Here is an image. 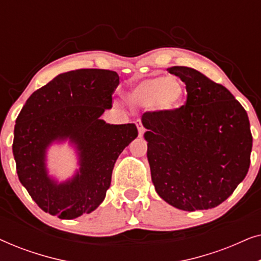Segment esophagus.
I'll return each instance as SVG.
<instances>
[{
    "label": "esophagus",
    "instance_id": "esophagus-1",
    "mask_svg": "<svg viewBox=\"0 0 261 261\" xmlns=\"http://www.w3.org/2000/svg\"><path fill=\"white\" fill-rule=\"evenodd\" d=\"M135 124H137V127H138L139 137H142V134H144V132H145L144 124H142V122H141L140 120H137V122H135Z\"/></svg>",
    "mask_w": 261,
    "mask_h": 261
}]
</instances>
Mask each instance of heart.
<instances>
[{"label": "heart", "mask_w": 261, "mask_h": 261, "mask_svg": "<svg viewBox=\"0 0 261 261\" xmlns=\"http://www.w3.org/2000/svg\"><path fill=\"white\" fill-rule=\"evenodd\" d=\"M185 96L184 85L169 76H154L139 82L127 95L128 102L138 107H152L163 114L179 108Z\"/></svg>", "instance_id": "obj_1"}]
</instances>
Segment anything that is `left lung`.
Returning <instances> with one entry per match:
<instances>
[{
	"mask_svg": "<svg viewBox=\"0 0 261 261\" xmlns=\"http://www.w3.org/2000/svg\"><path fill=\"white\" fill-rule=\"evenodd\" d=\"M167 71L184 82L188 98L172 113L142 115L152 181L174 208H215L248 172L253 139L247 113L227 88L199 71Z\"/></svg>",
	"mask_w": 261,
	"mask_h": 261,
	"instance_id": "obj_1",
	"label": "left lung"
}]
</instances>
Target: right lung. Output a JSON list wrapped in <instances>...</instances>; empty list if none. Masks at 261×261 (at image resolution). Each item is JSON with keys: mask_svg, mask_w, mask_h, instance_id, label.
Segmentation results:
<instances>
[{"mask_svg": "<svg viewBox=\"0 0 261 261\" xmlns=\"http://www.w3.org/2000/svg\"><path fill=\"white\" fill-rule=\"evenodd\" d=\"M120 83L115 71L81 69L60 73L30 96L14 128L13 154L21 184L45 213L72 220L97 208L110 187L121 152L138 137L134 123L101 119ZM69 141L80 169L65 182L48 174L49 145Z\"/></svg>", "mask_w": 261, "mask_h": 261, "instance_id": "right-lung-1", "label": "right lung"}]
</instances>
